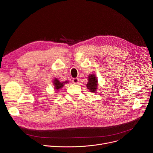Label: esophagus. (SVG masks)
Returning <instances> with one entry per match:
<instances>
[{"label":"esophagus","instance_id":"34e87169","mask_svg":"<svg viewBox=\"0 0 153 153\" xmlns=\"http://www.w3.org/2000/svg\"><path fill=\"white\" fill-rule=\"evenodd\" d=\"M73 82L74 83V84H77L78 83H79V79H78V78H74V79H73Z\"/></svg>","mask_w":153,"mask_h":153}]
</instances>
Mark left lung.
Instances as JSON below:
<instances>
[{
    "label": "left lung",
    "mask_w": 153,
    "mask_h": 153,
    "mask_svg": "<svg viewBox=\"0 0 153 153\" xmlns=\"http://www.w3.org/2000/svg\"><path fill=\"white\" fill-rule=\"evenodd\" d=\"M87 87L91 92L96 91V89L98 88H97L98 87V80L94 74L88 76V82L87 84Z\"/></svg>",
    "instance_id": "obj_1"
}]
</instances>
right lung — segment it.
Masks as SVG:
<instances>
[{"mask_svg": "<svg viewBox=\"0 0 153 153\" xmlns=\"http://www.w3.org/2000/svg\"><path fill=\"white\" fill-rule=\"evenodd\" d=\"M68 82L66 81L65 82H60L57 79H55L53 80V85L55 86V88L57 89V90H59V89H60L62 87H63V86L64 85L65 83H67Z\"/></svg>", "mask_w": 153, "mask_h": 153, "instance_id": "obj_1", "label": "right lung"}]
</instances>
